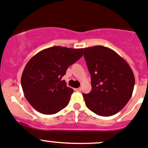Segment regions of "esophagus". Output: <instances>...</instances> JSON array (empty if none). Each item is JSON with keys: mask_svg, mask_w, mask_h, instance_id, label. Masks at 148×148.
Segmentation results:
<instances>
[{"mask_svg": "<svg viewBox=\"0 0 148 148\" xmlns=\"http://www.w3.org/2000/svg\"><path fill=\"white\" fill-rule=\"evenodd\" d=\"M74 90H77V91H79H79H81V88H75V89H74Z\"/></svg>", "mask_w": 148, "mask_h": 148, "instance_id": "obj_1", "label": "esophagus"}]
</instances>
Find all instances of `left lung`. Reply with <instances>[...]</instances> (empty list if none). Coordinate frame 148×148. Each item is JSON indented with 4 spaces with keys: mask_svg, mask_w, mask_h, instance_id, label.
<instances>
[{
    "mask_svg": "<svg viewBox=\"0 0 148 148\" xmlns=\"http://www.w3.org/2000/svg\"><path fill=\"white\" fill-rule=\"evenodd\" d=\"M92 89L82 94L86 106L96 114L110 116L120 111L130 100L135 83L134 73L116 52L102 46L84 49Z\"/></svg>",
    "mask_w": 148,
    "mask_h": 148,
    "instance_id": "obj_1",
    "label": "left lung"
}]
</instances>
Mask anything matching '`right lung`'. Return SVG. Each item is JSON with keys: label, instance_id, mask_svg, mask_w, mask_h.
<instances>
[{"label": "right lung", "instance_id": "obj_1", "mask_svg": "<svg viewBox=\"0 0 148 148\" xmlns=\"http://www.w3.org/2000/svg\"><path fill=\"white\" fill-rule=\"evenodd\" d=\"M83 49L53 46L33 56L24 68L21 86L25 97L38 112L51 115L66 108L74 90L61 80Z\"/></svg>", "mask_w": 148, "mask_h": 148}]
</instances>
